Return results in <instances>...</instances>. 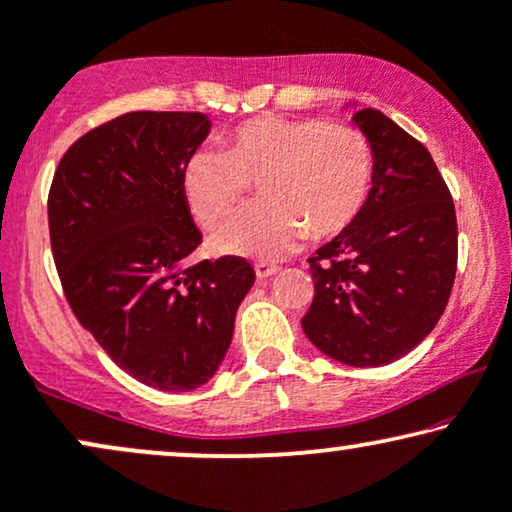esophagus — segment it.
<instances>
[{
	"mask_svg": "<svg viewBox=\"0 0 512 512\" xmlns=\"http://www.w3.org/2000/svg\"><path fill=\"white\" fill-rule=\"evenodd\" d=\"M276 271H278L276 264H269V262H257V264H255V274H257V278H269V276H274Z\"/></svg>",
	"mask_w": 512,
	"mask_h": 512,
	"instance_id": "obj_1",
	"label": "esophagus"
}]
</instances>
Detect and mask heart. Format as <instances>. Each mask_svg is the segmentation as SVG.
<instances>
[{"instance_id": "obj_1", "label": "heart", "mask_w": 512, "mask_h": 512, "mask_svg": "<svg viewBox=\"0 0 512 512\" xmlns=\"http://www.w3.org/2000/svg\"><path fill=\"white\" fill-rule=\"evenodd\" d=\"M222 144V153L200 148L186 160L181 191L198 224L215 229L257 186L260 205L212 236L226 255L278 260L304 231L314 241L338 236L371 196L373 148L357 127L262 115L231 129Z\"/></svg>"}]
</instances>
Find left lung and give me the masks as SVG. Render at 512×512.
<instances>
[{
    "instance_id": "1",
    "label": "left lung",
    "mask_w": 512,
    "mask_h": 512,
    "mask_svg": "<svg viewBox=\"0 0 512 512\" xmlns=\"http://www.w3.org/2000/svg\"><path fill=\"white\" fill-rule=\"evenodd\" d=\"M373 148V186L349 229L309 257L302 331L347 366H385L428 338L456 278L458 226L428 148L375 108L354 113Z\"/></svg>"
}]
</instances>
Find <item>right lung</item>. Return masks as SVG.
Masks as SVG:
<instances>
[{"label": "right lung", "instance_id": "right-lung-1", "mask_svg": "<svg viewBox=\"0 0 512 512\" xmlns=\"http://www.w3.org/2000/svg\"><path fill=\"white\" fill-rule=\"evenodd\" d=\"M208 132L203 113H125L82 134L49 189L70 309L122 371L163 392L196 390L217 373L255 283L243 257L186 264L203 236L181 172Z\"/></svg>", "mask_w": 512, "mask_h": 512}]
</instances>
